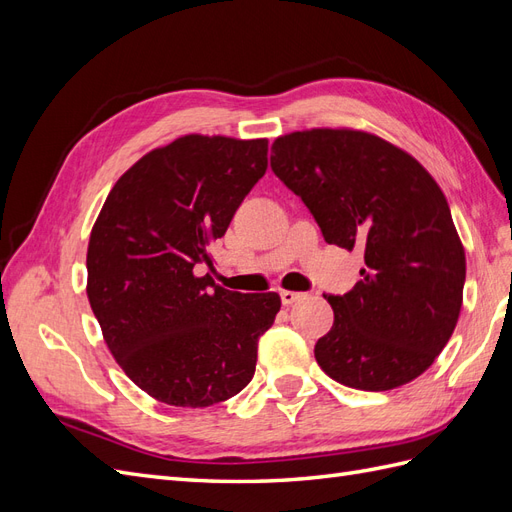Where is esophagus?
Masks as SVG:
<instances>
[{
  "label": "esophagus",
  "mask_w": 512,
  "mask_h": 512,
  "mask_svg": "<svg viewBox=\"0 0 512 512\" xmlns=\"http://www.w3.org/2000/svg\"><path fill=\"white\" fill-rule=\"evenodd\" d=\"M305 297L303 292H292V290H280V299H282V303L288 307V305H292V303H297V301H301Z\"/></svg>",
  "instance_id": "1"
}]
</instances>
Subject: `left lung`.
I'll return each mask as SVG.
<instances>
[{
	"label": "left lung",
	"instance_id": "left-lung-1",
	"mask_svg": "<svg viewBox=\"0 0 512 512\" xmlns=\"http://www.w3.org/2000/svg\"><path fill=\"white\" fill-rule=\"evenodd\" d=\"M271 168L327 243L365 254L361 280L324 294L333 327L314 348L322 371L359 391H391L423 374L461 312L466 252L440 185L410 153L348 128L275 138Z\"/></svg>",
	"mask_w": 512,
	"mask_h": 512
}]
</instances>
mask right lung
Listing matches in <instances>:
<instances>
[{
    "instance_id": "right-lung-1",
    "label": "right lung",
    "mask_w": 512,
    "mask_h": 512,
    "mask_svg": "<svg viewBox=\"0 0 512 512\" xmlns=\"http://www.w3.org/2000/svg\"><path fill=\"white\" fill-rule=\"evenodd\" d=\"M267 153V138L181 136L119 177L91 228L89 305L119 367L162 404L207 408L254 376L280 294L232 292L196 267L211 262Z\"/></svg>"
}]
</instances>
